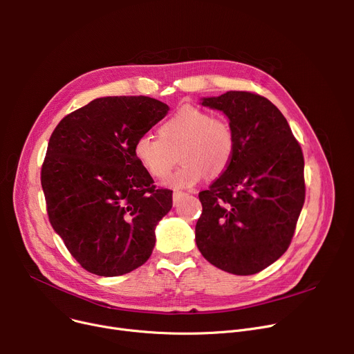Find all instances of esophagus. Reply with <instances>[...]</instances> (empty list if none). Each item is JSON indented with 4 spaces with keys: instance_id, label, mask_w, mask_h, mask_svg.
Here are the masks:
<instances>
[{
    "instance_id": "34e87169",
    "label": "esophagus",
    "mask_w": 354,
    "mask_h": 354,
    "mask_svg": "<svg viewBox=\"0 0 354 354\" xmlns=\"http://www.w3.org/2000/svg\"><path fill=\"white\" fill-rule=\"evenodd\" d=\"M180 195H182V192H178V191H175V192H174V202H176V199H178Z\"/></svg>"
}]
</instances>
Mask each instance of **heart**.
Returning a JSON list of instances; mask_svg holds the SVG:
<instances>
[{
    "instance_id": "heart-1",
    "label": "heart",
    "mask_w": 354,
    "mask_h": 354,
    "mask_svg": "<svg viewBox=\"0 0 354 354\" xmlns=\"http://www.w3.org/2000/svg\"><path fill=\"white\" fill-rule=\"evenodd\" d=\"M234 147V132L228 122L214 119L198 107L185 106L159 127V138L140 135L135 140L133 155L149 175L163 179L179 153L182 167L165 183L169 188L187 189L207 174L218 176L225 172Z\"/></svg>"
}]
</instances>
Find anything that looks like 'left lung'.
<instances>
[{
	"instance_id": "obj_1",
	"label": "left lung",
	"mask_w": 354,
	"mask_h": 354,
	"mask_svg": "<svg viewBox=\"0 0 354 354\" xmlns=\"http://www.w3.org/2000/svg\"><path fill=\"white\" fill-rule=\"evenodd\" d=\"M234 132L230 166L199 192L195 227L203 258L222 271L251 275L288 248L304 198V158L288 122L268 99L250 91L203 97Z\"/></svg>"
}]
</instances>
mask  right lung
Listing matches in <instances>:
<instances>
[{
    "label": "right lung",
    "instance_id": "obj_1",
    "mask_svg": "<svg viewBox=\"0 0 354 354\" xmlns=\"http://www.w3.org/2000/svg\"><path fill=\"white\" fill-rule=\"evenodd\" d=\"M169 106L146 96H109L54 129L41 167L50 224L88 272L118 277L151 257L172 191L156 189L133 155L135 140Z\"/></svg>",
    "mask_w": 354,
    "mask_h": 354
}]
</instances>
